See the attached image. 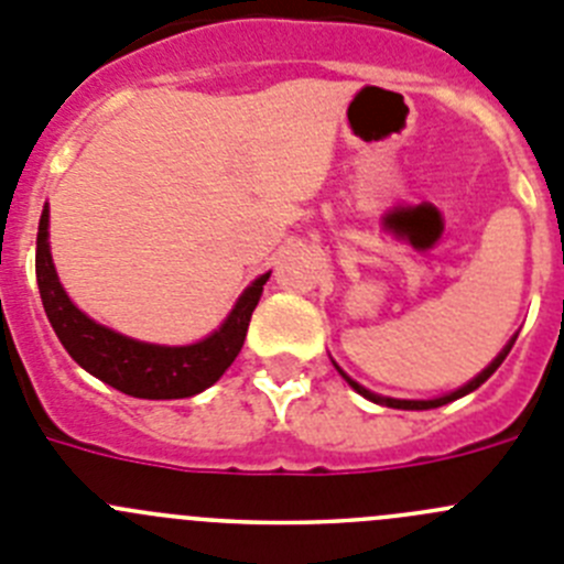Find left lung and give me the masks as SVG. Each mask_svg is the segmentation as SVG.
Here are the masks:
<instances>
[{
  "mask_svg": "<svg viewBox=\"0 0 564 564\" xmlns=\"http://www.w3.org/2000/svg\"><path fill=\"white\" fill-rule=\"evenodd\" d=\"M514 340H518V335H514V338L509 340V344L503 346V349H500V355L498 358L492 360V364L487 366V369L481 371V375L478 377H473V380H469L467 386H462V389H456V391H451V394H444V397H436V400H394V397H380V394H375V391H369V389H364V386L360 383H355L352 377H346L344 371L338 369V366H335V369L340 371V375L346 377V383L352 386L355 391H358V394H364L366 400H371V402H377V405H389V408H400V411H427V408H438V405H447V402H453V400H458V397H464V394H469V391H475L478 389V386L481 383H487L489 377L495 375V371H498V366L503 364L506 360V355H509V349L511 346H514Z\"/></svg>",
  "mask_w": 564,
  "mask_h": 564,
  "instance_id": "8db88e82",
  "label": "left lung"
}]
</instances>
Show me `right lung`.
<instances>
[{
  "mask_svg": "<svg viewBox=\"0 0 564 564\" xmlns=\"http://www.w3.org/2000/svg\"><path fill=\"white\" fill-rule=\"evenodd\" d=\"M46 229H50V209L44 206L39 220V240H35V279H39L44 313L72 360L97 380L139 400H181L218 383L220 375L235 364L246 340L251 313L260 302L262 285L271 271L257 276L237 299L226 322L198 344H144V340H133L91 322L72 304L55 273Z\"/></svg>",
  "mask_w": 564,
  "mask_h": 564,
  "instance_id": "obj_1",
  "label": "right lung"
}]
</instances>
